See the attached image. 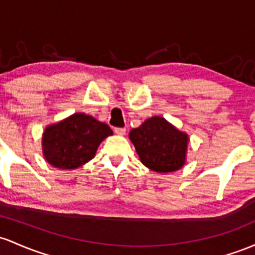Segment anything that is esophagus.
Here are the masks:
<instances>
[{
	"instance_id": "1",
	"label": "esophagus",
	"mask_w": 255,
	"mask_h": 255,
	"mask_svg": "<svg viewBox=\"0 0 255 255\" xmlns=\"http://www.w3.org/2000/svg\"><path fill=\"white\" fill-rule=\"evenodd\" d=\"M115 133L119 134V135H125L126 128H115Z\"/></svg>"
}]
</instances>
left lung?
<instances>
[{"label": "left lung", "mask_w": 255, "mask_h": 255, "mask_svg": "<svg viewBox=\"0 0 255 255\" xmlns=\"http://www.w3.org/2000/svg\"><path fill=\"white\" fill-rule=\"evenodd\" d=\"M141 163L158 173L175 172L184 166L189 136L159 116L147 119L129 132Z\"/></svg>", "instance_id": "1"}]
</instances>
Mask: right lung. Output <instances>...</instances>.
Instances as JSON below:
<instances>
[{"instance_id":"1","label":"right lung","mask_w":255,"mask_h":255,"mask_svg":"<svg viewBox=\"0 0 255 255\" xmlns=\"http://www.w3.org/2000/svg\"><path fill=\"white\" fill-rule=\"evenodd\" d=\"M109 135H113V129L106 123L77 113L44 129L42 150L53 167L75 169L91 161Z\"/></svg>"}]
</instances>
